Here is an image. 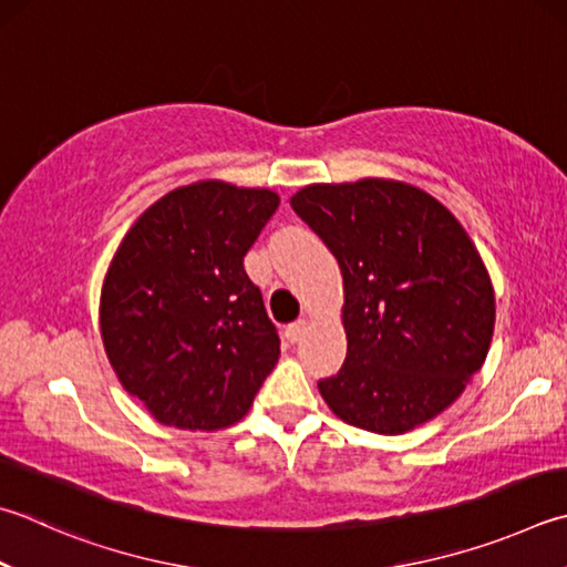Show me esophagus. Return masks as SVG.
<instances>
[{
	"label": "esophagus",
	"mask_w": 567,
	"mask_h": 567,
	"mask_svg": "<svg viewBox=\"0 0 567 567\" xmlns=\"http://www.w3.org/2000/svg\"><path fill=\"white\" fill-rule=\"evenodd\" d=\"M305 332H307V319H297V322H292V324H287V329H285V337H287V342H300V339L305 337Z\"/></svg>",
	"instance_id": "1"
}]
</instances>
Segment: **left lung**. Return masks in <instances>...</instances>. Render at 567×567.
<instances>
[{
  "label": "left lung",
  "mask_w": 567,
  "mask_h": 567,
  "mask_svg": "<svg viewBox=\"0 0 567 567\" xmlns=\"http://www.w3.org/2000/svg\"><path fill=\"white\" fill-rule=\"evenodd\" d=\"M292 210L337 257L347 357L319 394L347 424L404 434L454 404L488 354L496 302L466 230L414 185H307Z\"/></svg>",
  "instance_id": "left-lung-1"
}]
</instances>
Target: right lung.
<instances>
[{
  "instance_id": "1",
  "label": "right lung",
  "mask_w": 567,
  "mask_h": 567,
  "mask_svg": "<svg viewBox=\"0 0 567 567\" xmlns=\"http://www.w3.org/2000/svg\"><path fill=\"white\" fill-rule=\"evenodd\" d=\"M280 198L203 181L163 195L113 255L101 337L128 394L161 424L215 431L240 421L280 357L245 252Z\"/></svg>"
}]
</instances>
